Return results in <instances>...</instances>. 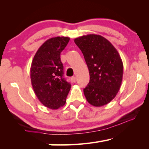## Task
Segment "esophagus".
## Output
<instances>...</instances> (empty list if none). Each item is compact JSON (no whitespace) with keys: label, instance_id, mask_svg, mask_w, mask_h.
<instances>
[{"label":"esophagus","instance_id":"esophagus-1","mask_svg":"<svg viewBox=\"0 0 149 149\" xmlns=\"http://www.w3.org/2000/svg\"><path fill=\"white\" fill-rule=\"evenodd\" d=\"M72 82H74V83H75L77 81V77H72Z\"/></svg>","mask_w":149,"mask_h":149}]
</instances>
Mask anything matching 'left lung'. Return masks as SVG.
Returning a JSON list of instances; mask_svg holds the SVG:
<instances>
[{
    "label": "left lung",
    "instance_id": "1",
    "mask_svg": "<svg viewBox=\"0 0 149 149\" xmlns=\"http://www.w3.org/2000/svg\"><path fill=\"white\" fill-rule=\"evenodd\" d=\"M82 52L90 81L83 89L87 102L96 107L115 98L123 79V65L115 47L103 36L87 34L74 40Z\"/></svg>",
    "mask_w": 149,
    "mask_h": 149
}]
</instances>
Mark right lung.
Returning <instances> with one entry per match:
<instances>
[{
	"label": "right lung",
	"instance_id": "1",
	"mask_svg": "<svg viewBox=\"0 0 149 149\" xmlns=\"http://www.w3.org/2000/svg\"><path fill=\"white\" fill-rule=\"evenodd\" d=\"M70 38L57 36L47 40L37 50L30 67L34 91L45 107L56 110L66 103L71 85L63 78L60 53Z\"/></svg>",
	"mask_w": 149,
	"mask_h": 149
}]
</instances>
